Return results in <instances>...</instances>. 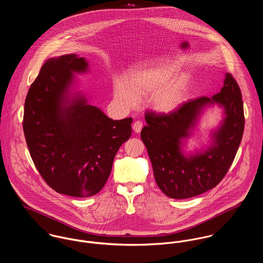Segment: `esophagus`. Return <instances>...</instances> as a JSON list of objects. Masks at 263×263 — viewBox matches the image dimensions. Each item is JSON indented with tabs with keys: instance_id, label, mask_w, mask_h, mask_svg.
I'll list each match as a JSON object with an SVG mask.
<instances>
[{
	"instance_id": "1",
	"label": "esophagus",
	"mask_w": 263,
	"mask_h": 263,
	"mask_svg": "<svg viewBox=\"0 0 263 263\" xmlns=\"http://www.w3.org/2000/svg\"><path fill=\"white\" fill-rule=\"evenodd\" d=\"M142 127H143V122L141 120H137L135 121V123L133 124V128L136 133H140L142 130Z\"/></svg>"
}]
</instances>
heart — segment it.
Masks as SVG:
<instances>
[{
	"label": "heart",
	"instance_id": "1",
	"mask_svg": "<svg viewBox=\"0 0 263 263\" xmlns=\"http://www.w3.org/2000/svg\"><path fill=\"white\" fill-rule=\"evenodd\" d=\"M179 68L175 64H146L129 73L125 83L114 86L115 98L126 106H135L138 98L150 96L151 106L159 112L175 110L184 100L188 81L185 77H172Z\"/></svg>",
	"mask_w": 263,
	"mask_h": 263
}]
</instances>
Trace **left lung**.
<instances>
[{
  "instance_id": "8db88e82",
  "label": "left lung",
  "mask_w": 263,
  "mask_h": 263,
  "mask_svg": "<svg viewBox=\"0 0 263 263\" xmlns=\"http://www.w3.org/2000/svg\"><path fill=\"white\" fill-rule=\"evenodd\" d=\"M215 103L224 108L226 118L212 135V146L204 152L184 156L181 141L189 136L203 108ZM145 119L147 125L141 138L157 185L171 198L193 197L217 186L235 159L245 124L241 90L228 73L220 93L212 98L201 96L188 100L168 114L148 110Z\"/></svg>"
}]
</instances>
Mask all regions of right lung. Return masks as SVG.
<instances>
[{"instance_id": "right-lung-1", "label": "right lung", "mask_w": 263, "mask_h": 263, "mask_svg": "<svg viewBox=\"0 0 263 263\" xmlns=\"http://www.w3.org/2000/svg\"><path fill=\"white\" fill-rule=\"evenodd\" d=\"M88 63L77 54L47 60L31 84L24 105L23 130L36 169L59 193L87 197L105 185L120 146L132 136L133 118L113 120L67 93L73 73Z\"/></svg>"}]
</instances>
